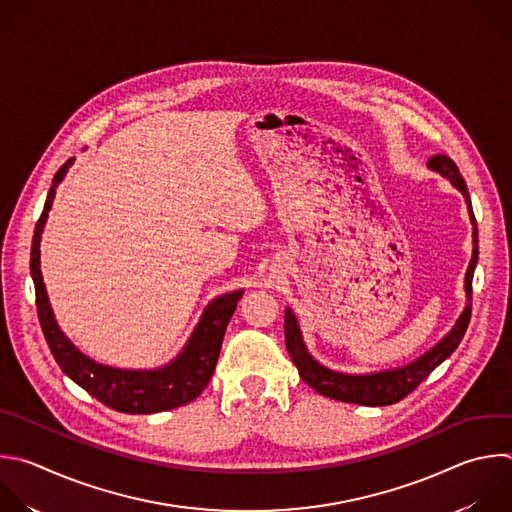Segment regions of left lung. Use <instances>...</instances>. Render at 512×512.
<instances>
[{"instance_id": "obj_1", "label": "left lung", "mask_w": 512, "mask_h": 512, "mask_svg": "<svg viewBox=\"0 0 512 512\" xmlns=\"http://www.w3.org/2000/svg\"><path fill=\"white\" fill-rule=\"evenodd\" d=\"M428 168L436 170L438 175L448 179L454 189H458L466 201L470 223H472V259L468 263V271L464 277V291H466V307L456 319L454 327L440 339V342L428 350L424 356L414 360L408 366L374 372V374H342L321 366L313 356L307 352L299 321L295 313L287 307L285 309V346L287 352L297 366V372L305 384H309L317 394L325 398H333L339 402H350L360 406H390L406 398L410 392H414L434 368H438L462 342L466 333L470 313H472V275L478 263V231H476V219L472 213L470 195L466 189V183L462 175L458 173V166L452 158L446 154L432 156L428 160Z\"/></svg>"}]
</instances>
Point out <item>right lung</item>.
<instances>
[{
  "label": "right lung",
  "mask_w": 512,
  "mask_h": 512,
  "mask_svg": "<svg viewBox=\"0 0 512 512\" xmlns=\"http://www.w3.org/2000/svg\"><path fill=\"white\" fill-rule=\"evenodd\" d=\"M74 158L66 160L56 173L44 211L38 219L34 241H32V259L30 271L36 287V307L40 325L44 331L50 352L62 372L74 380L80 388H84L90 396H94L104 406L124 412V414H154L173 410L193 402L211 382L215 372L225 329L237 309V303L243 291H231L215 301H211L199 319L195 331L191 333L183 352L162 368L156 370H120L102 366L88 356H84L64 331L58 327L52 305L48 301L42 269H40V241L42 231L48 221V213L52 209L56 189L64 181L68 168Z\"/></svg>",
  "instance_id": "obj_1"
}]
</instances>
